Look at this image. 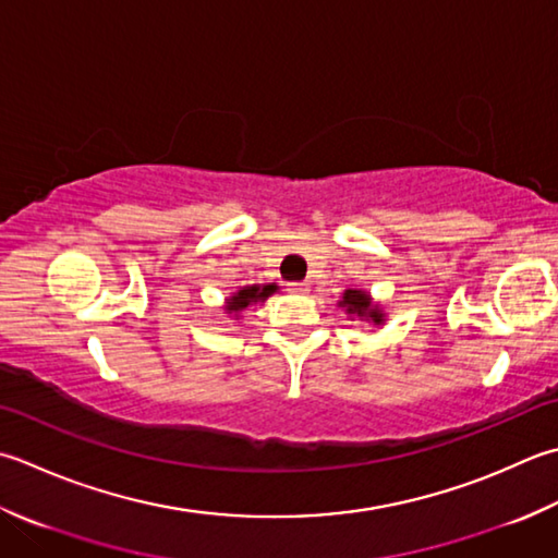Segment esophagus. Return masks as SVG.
Returning a JSON list of instances; mask_svg holds the SVG:
<instances>
[{"label":"esophagus","instance_id":"34e87169","mask_svg":"<svg viewBox=\"0 0 558 558\" xmlns=\"http://www.w3.org/2000/svg\"><path fill=\"white\" fill-rule=\"evenodd\" d=\"M288 290H290L292 294H307V292H310V286H307V282H290Z\"/></svg>","mask_w":558,"mask_h":558}]
</instances>
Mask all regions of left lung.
Returning a JSON list of instances; mask_svg holds the SVG:
<instances>
[{"instance_id": "obj_1", "label": "left lung", "mask_w": 558, "mask_h": 558, "mask_svg": "<svg viewBox=\"0 0 558 558\" xmlns=\"http://www.w3.org/2000/svg\"><path fill=\"white\" fill-rule=\"evenodd\" d=\"M338 304L345 307V312L351 316H357V319L373 322L375 326L385 324V314H381V307L373 302V298H369L365 290H345L343 300Z\"/></svg>"}]
</instances>
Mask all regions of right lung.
<instances>
[{
  "mask_svg": "<svg viewBox=\"0 0 558 558\" xmlns=\"http://www.w3.org/2000/svg\"><path fill=\"white\" fill-rule=\"evenodd\" d=\"M278 290L276 282H270V286H246L242 290H236L232 298H227V314H239L244 312L246 307H251V304L256 302H266L272 292Z\"/></svg>",
  "mask_w": 558,
  "mask_h": 558,
  "instance_id": "1",
  "label": "right lung"
}]
</instances>
